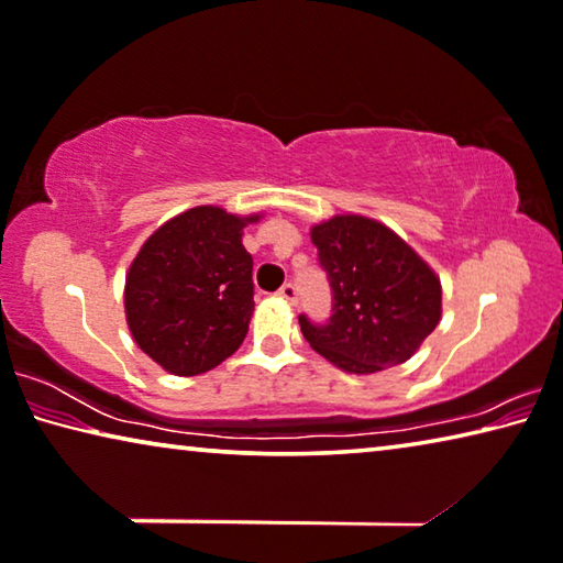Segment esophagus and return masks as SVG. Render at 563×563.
Segmentation results:
<instances>
[{
	"label": "esophagus",
	"mask_w": 563,
	"mask_h": 563,
	"mask_svg": "<svg viewBox=\"0 0 563 563\" xmlns=\"http://www.w3.org/2000/svg\"><path fill=\"white\" fill-rule=\"evenodd\" d=\"M279 297L284 301H289V305H297V287H294V284H284L279 289Z\"/></svg>",
	"instance_id": "obj_1"
}]
</instances>
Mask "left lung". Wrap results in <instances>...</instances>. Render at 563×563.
<instances>
[{
    "label": "left lung",
    "mask_w": 563,
    "mask_h": 563,
    "mask_svg": "<svg viewBox=\"0 0 563 563\" xmlns=\"http://www.w3.org/2000/svg\"><path fill=\"white\" fill-rule=\"evenodd\" d=\"M309 236L334 294L330 324L299 317L311 350L347 375L408 362L443 317L435 269L390 227L362 213H334Z\"/></svg>",
    "instance_id": "8db88e82"
}]
</instances>
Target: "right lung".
I'll return each instance as SVG.
<instances>
[{
  "instance_id": "right-lung-1",
  "label": "right lung",
  "mask_w": 563,
  "mask_h": 563,
  "mask_svg": "<svg viewBox=\"0 0 563 563\" xmlns=\"http://www.w3.org/2000/svg\"><path fill=\"white\" fill-rule=\"evenodd\" d=\"M262 219V211L194 206L137 249L125 274V322L137 347L168 375H203L244 342L254 314V262L241 236Z\"/></svg>"
}]
</instances>
